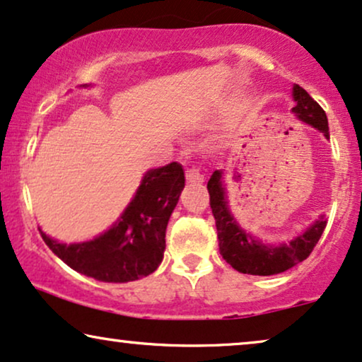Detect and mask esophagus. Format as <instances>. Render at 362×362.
Here are the masks:
<instances>
[{
	"mask_svg": "<svg viewBox=\"0 0 362 362\" xmlns=\"http://www.w3.org/2000/svg\"><path fill=\"white\" fill-rule=\"evenodd\" d=\"M186 180L187 182H191V185H203L204 175L199 170H196V168H191V170L186 171Z\"/></svg>",
	"mask_w": 362,
	"mask_h": 362,
	"instance_id": "1",
	"label": "esophagus"
}]
</instances>
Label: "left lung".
I'll list each match as a JSON object with an SVG mask.
<instances>
[{
  "label": "left lung",
  "instance_id": "left-lung-1",
  "mask_svg": "<svg viewBox=\"0 0 362 362\" xmlns=\"http://www.w3.org/2000/svg\"><path fill=\"white\" fill-rule=\"evenodd\" d=\"M293 98L296 101L293 112L298 116V119L316 128L319 133L326 136V139H329V126H327L325 110L299 84L293 86ZM208 191L209 204L216 219V229H218L219 252L228 264H231L243 274L273 276L291 269L311 255L326 228L327 219L325 214H321L317 221H314L291 241L278 244L262 243L261 239L239 226L229 209L223 170H216L211 175Z\"/></svg>",
  "mask_w": 362,
  "mask_h": 362
}]
</instances>
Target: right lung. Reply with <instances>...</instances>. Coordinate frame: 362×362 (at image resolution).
I'll list each match as a JSON object with an SVG mask.
<instances>
[{"instance_id":"obj_1","label":"right lung","mask_w":362,"mask_h":362,"mask_svg":"<svg viewBox=\"0 0 362 362\" xmlns=\"http://www.w3.org/2000/svg\"><path fill=\"white\" fill-rule=\"evenodd\" d=\"M182 189L185 170L180 163H170L146 171L116 223L91 241L66 244L40 233L49 250L78 273L103 283L136 281L161 264L166 226Z\"/></svg>"}]
</instances>
